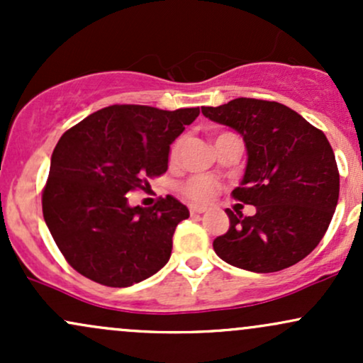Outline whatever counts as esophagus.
Instances as JSON below:
<instances>
[{"mask_svg":"<svg viewBox=\"0 0 363 363\" xmlns=\"http://www.w3.org/2000/svg\"><path fill=\"white\" fill-rule=\"evenodd\" d=\"M189 211H191V215H199V213H205L206 208L205 206H198V205H191Z\"/></svg>","mask_w":363,"mask_h":363,"instance_id":"obj_1","label":"esophagus"}]
</instances>
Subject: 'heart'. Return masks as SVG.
I'll list each match as a JSON object with an SVG mask.
<instances>
[{
  "label": "heart",
  "mask_w": 363,
  "mask_h": 363,
  "mask_svg": "<svg viewBox=\"0 0 363 363\" xmlns=\"http://www.w3.org/2000/svg\"><path fill=\"white\" fill-rule=\"evenodd\" d=\"M182 140L174 141V145L170 147V160H176L179 155V150H181ZM216 191H218V182L213 181L211 177L206 176H194L191 179H187L186 182L181 184V193L189 198L191 201H198V203H205L210 201V199L215 198Z\"/></svg>",
  "instance_id": "obj_1"
}]
</instances>
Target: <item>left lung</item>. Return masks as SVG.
<instances>
[{"instance_id":"1","label":"left lung","mask_w":363,"mask_h":363,"mask_svg":"<svg viewBox=\"0 0 363 363\" xmlns=\"http://www.w3.org/2000/svg\"><path fill=\"white\" fill-rule=\"evenodd\" d=\"M201 112L244 138L247 165L232 196L256 206L252 216L225 210L230 227L213 240L215 252L254 273L280 272L309 256L340 196L338 165L324 133L290 107L257 99H234Z\"/></svg>"}]
</instances>
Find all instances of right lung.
Here are the masks:
<instances>
[{"mask_svg":"<svg viewBox=\"0 0 363 363\" xmlns=\"http://www.w3.org/2000/svg\"><path fill=\"white\" fill-rule=\"evenodd\" d=\"M199 107L162 111L111 106L57 141L43 191V213L65 259L106 286H131L167 264L172 235L189 210L172 196L131 206L128 194L165 174L172 141Z\"/></svg>","mask_w":363,"mask_h":363,"instance_id":"obj_1","label":"right lung"}]
</instances>
